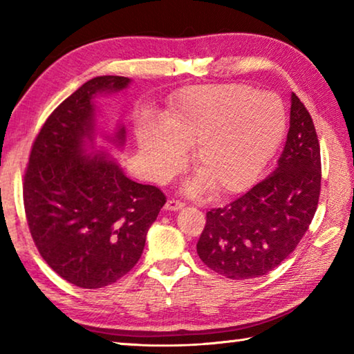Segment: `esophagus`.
<instances>
[{"mask_svg":"<svg viewBox=\"0 0 354 354\" xmlns=\"http://www.w3.org/2000/svg\"><path fill=\"white\" fill-rule=\"evenodd\" d=\"M185 206V203L184 201H181V200H175V198H171V200H169L167 201V205H165V209H169V211H178V209H183Z\"/></svg>","mask_w":354,"mask_h":354,"instance_id":"1","label":"esophagus"}]
</instances>
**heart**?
<instances>
[{"instance_id": "heart-1", "label": "heart", "mask_w": 354, "mask_h": 354, "mask_svg": "<svg viewBox=\"0 0 354 354\" xmlns=\"http://www.w3.org/2000/svg\"><path fill=\"white\" fill-rule=\"evenodd\" d=\"M286 111L277 95L242 84L184 88L164 115V128H143L139 143L159 179L183 169V147H195L194 170L215 195L253 184L286 133Z\"/></svg>"}]
</instances>
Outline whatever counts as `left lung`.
Returning <instances> with one entry per match:
<instances>
[{
  "label": "left lung",
  "mask_w": 354,
  "mask_h": 354,
  "mask_svg": "<svg viewBox=\"0 0 354 354\" xmlns=\"http://www.w3.org/2000/svg\"><path fill=\"white\" fill-rule=\"evenodd\" d=\"M320 143L313 117L292 93L290 128L278 167L223 207L207 211L196 253L230 279L277 268L306 234L319 206Z\"/></svg>",
  "instance_id": "1"
}]
</instances>
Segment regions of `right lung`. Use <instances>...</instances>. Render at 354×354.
<instances>
[{
	"instance_id": "obj_1",
	"label": "right lung",
	"mask_w": 354,
	"mask_h": 354,
	"mask_svg": "<svg viewBox=\"0 0 354 354\" xmlns=\"http://www.w3.org/2000/svg\"><path fill=\"white\" fill-rule=\"evenodd\" d=\"M128 82L98 76L64 100L41 124L23 176L35 247L59 277L82 289L113 284L133 270L167 201L162 190L131 181L106 154L82 156L84 137L93 131V95ZM113 140L123 143V128Z\"/></svg>"
}]
</instances>
